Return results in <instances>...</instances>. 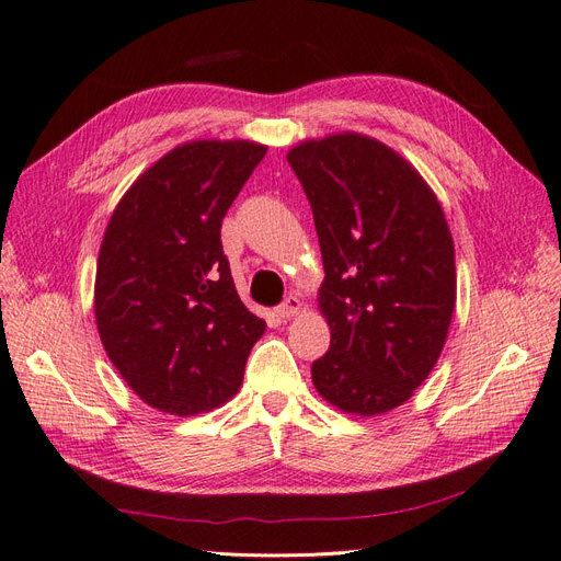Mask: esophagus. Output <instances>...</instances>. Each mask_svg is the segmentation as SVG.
Segmentation results:
<instances>
[{
    "label": "esophagus",
    "mask_w": 561,
    "mask_h": 561,
    "mask_svg": "<svg viewBox=\"0 0 561 561\" xmlns=\"http://www.w3.org/2000/svg\"><path fill=\"white\" fill-rule=\"evenodd\" d=\"M301 311V299L297 297V295H287L278 307H276V313L280 316V318H293L295 313H299Z\"/></svg>",
    "instance_id": "34e87169"
}]
</instances>
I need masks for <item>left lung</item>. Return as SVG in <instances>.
<instances>
[{
  "mask_svg": "<svg viewBox=\"0 0 561 561\" xmlns=\"http://www.w3.org/2000/svg\"><path fill=\"white\" fill-rule=\"evenodd\" d=\"M325 266L320 311L330 348L318 393L358 416L410 400L445 346L456 304L454 241L431 186L393 149L358 133L287 154Z\"/></svg>",
  "mask_w": 561,
  "mask_h": 561,
  "instance_id": "left-lung-1",
  "label": "left lung"
}]
</instances>
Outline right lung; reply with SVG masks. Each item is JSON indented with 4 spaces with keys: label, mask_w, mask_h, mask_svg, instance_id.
Returning a JSON list of instances; mask_svg holds the SVG:
<instances>
[{
    "label": "right lung",
    "mask_w": 561,
    "mask_h": 561,
    "mask_svg": "<svg viewBox=\"0 0 561 561\" xmlns=\"http://www.w3.org/2000/svg\"><path fill=\"white\" fill-rule=\"evenodd\" d=\"M264 154L245 140L175 147L110 219L95 274L98 332L118 375L161 412L190 416L227 402L264 334L219 239Z\"/></svg>",
    "instance_id": "right-lung-1"
}]
</instances>
